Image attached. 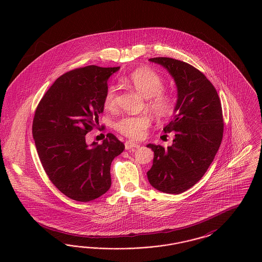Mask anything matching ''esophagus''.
I'll return each mask as SVG.
<instances>
[{"label":"esophagus","mask_w":262,"mask_h":262,"mask_svg":"<svg viewBox=\"0 0 262 262\" xmlns=\"http://www.w3.org/2000/svg\"><path fill=\"white\" fill-rule=\"evenodd\" d=\"M138 147H139V144L137 143V142H135V141H133V140H127V141H125V148L126 150L133 149V148H138Z\"/></svg>","instance_id":"esophagus-1"}]
</instances>
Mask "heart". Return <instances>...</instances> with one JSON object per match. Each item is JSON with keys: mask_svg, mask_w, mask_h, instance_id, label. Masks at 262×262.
Instances as JSON below:
<instances>
[{"mask_svg": "<svg viewBox=\"0 0 262 262\" xmlns=\"http://www.w3.org/2000/svg\"><path fill=\"white\" fill-rule=\"evenodd\" d=\"M127 81L147 99L148 109L157 118H167L174 111V95L164 91V78L155 71L148 68L138 69L127 77ZM116 86H108L104 95V106L108 109L113 108L116 104ZM150 125L151 120L145 115L125 116L116 121L115 128L125 137L139 139L145 136Z\"/></svg>", "mask_w": 262, "mask_h": 262, "instance_id": "b5f03b06", "label": "heart"}]
</instances>
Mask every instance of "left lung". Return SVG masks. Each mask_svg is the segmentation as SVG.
Masks as SVG:
<instances>
[{
  "label": "left lung",
  "instance_id": "8db88e82",
  "mask_svg": "<svg viewBox=\"0 0 262 262\" xmlns=\"http://www.w3.org/2000/svg\"><path fill=\"white\" fill-rule=\"evenodd\" d=\"M173 76L178 100L174 119L163 128L174 132L173 144L164 148L148 144L154 151L147 172L150 185L172 194L193 187L209 168L220 147L224 123L222 106L211 82L198 69L172 58H152Z\"/></svg>",
  "mask_w": 262,
  "mask_h": 262
}]
</instances>
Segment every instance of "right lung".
I'll list each match as a JSON object with an SVG mask.
<instances>
[{
	"mask_svg": "<svg viewBox=\"0 0 262 262\" xmlns=\"http://www.w3.org/2000/svg\"><path fill=\"white\" fill-rule=\"evenodd\" d=\"M120 67L88 66L61 75L38 104L32 135L53 185L72 200L88 202L111 187V163L125 145L113 134L102 144L85 136L104 111L107 80Z\"/></svg>",
	"mask_w": 262,
	"mask_h": 262,
	"instance_id": "obj_1",
	"label": "right lung"
}]
</instances>
